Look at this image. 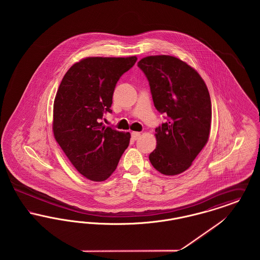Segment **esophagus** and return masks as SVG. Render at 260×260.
<instances>
[{"instance_id":"obj_1","label":"esophagus","mask_w":260,"mask_h":260,"mask_svg":"<svg viewBox=\"0 0 260 260\" xmlns=\"http://www.w3.org/2000/svg\"><path fill=\"white\" fill-rule=\"evenodd\" d=\"M139 137H140V133H137V132H133V133H132V138H133L134 140L138 139Z\"/></svg>"}]
</instances>
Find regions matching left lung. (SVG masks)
Wrapping results in <instances>:
<instances>
[{
    "mask_svg": "<svg viewBox=\"0 0 260 260\" xmlns=\"http://www.w3.org/2000/svg\"><path fill=\"white\" fill-rule=\"evenodd\" d=\"M137 66L148 80L156 109L167 116L155 129L157 146L149 160L165 175L183 173L209 140V89L195 69L174 56H147Z\"/></svg>",
    "mask_w": 260,
    "mask_h": 260,
    "instance_id": "left-lung-1",
    "label": "left lung"
}]
</instances>
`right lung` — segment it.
<instances>
[{
  "instance_id": "add662e5",
  "label": "right lung",
  "mask_w": 260,
  "mask_h": 260,
  "mask_svg": "<svg viewBox=\"0 0 260 260\" xmlns=\"http://www.w3.org/2000/svg\"><path fill=\"white\" fill-rule=\"evenodd\" d=\"M137 60L129 57H87L66 72L53 103L55 140L76 170L92 181L106 180L116 170L131 134L101 123L111 113L117 82Z\"/></svg>"
}]
</instances>
